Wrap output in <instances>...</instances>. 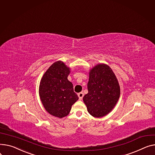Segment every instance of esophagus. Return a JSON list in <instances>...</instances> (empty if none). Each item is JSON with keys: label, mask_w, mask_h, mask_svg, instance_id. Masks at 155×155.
Segmentation results:
<instances>
[{"label": "esophagus", "mask_w": 155, "mask_h": 155, "mask_svg": "<svg viewBox=\"0 0 155 155\" xmlns=\"http://www.w3.org/2000/svg\"><path fill=\"white\" fill-rule=\"evenodd\" d=\"M78 96L80 100H82V98H83V97L84 96V93L83 92H80L79 94H78Z\"/></svg>", "instance_id": "1"}]
</instances>
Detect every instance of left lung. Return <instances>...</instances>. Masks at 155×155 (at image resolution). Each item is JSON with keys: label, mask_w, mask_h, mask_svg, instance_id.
Segmentation results:
<instances>
[{"label": "left lung", "mask_w": 155, "mask_h": 155, "mask_svg": "<svg viewBox=\"0 0 155 155\" xmlns=\"http://www.w3.org/2000/svg\"><path fill=\"white\" fill-rule=\"evenodd\" d=\"M88 94L83 100L94 117L107 115L114 108L120 95V87L114 72L107 64H100L89 71Z\"/></svg>", "instance_id": "1"}]
</instances>
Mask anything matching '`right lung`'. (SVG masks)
Instances as JSON below:
<instances>
[{"instance_id": "add662e5", "label": "right lung", "mask_w": 155, "mask_h": 155, "mask_svg": "<svg viewBox=\"0 0 155 155\" xmlns=\"http://www.w3.org/2000/svg\"><path fill=\"white\" fill-rule=\"evenodd\" d=\"M70 68L62 61H57L41 78L38 94L45 110L59 118L67 116L71 106L78 100L73 84L67 77Z\"/></svg>"}]
</instances>
